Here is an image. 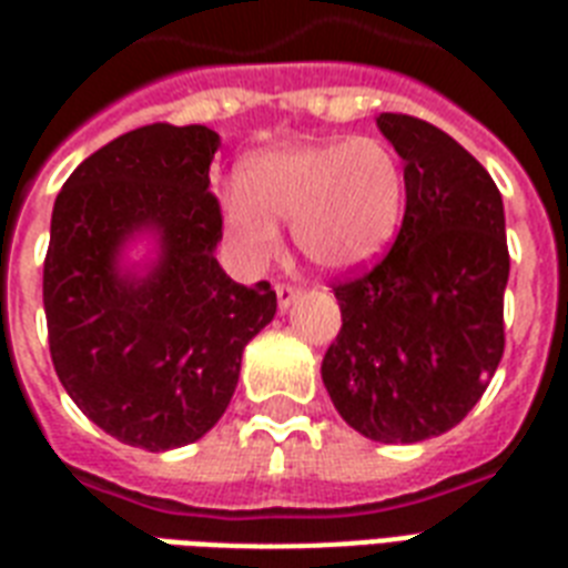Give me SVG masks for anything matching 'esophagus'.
Returning a JSON list of instances; mask_svg holds the SVG:
<instances>
[{
  "instance_id": "34e87169",
  "label": "esophagus",
  "mask_w": 568,
  "mask_h": 568,
  "mask_svg": "<svg viewBox=\"0 0 568 568\" xmlns=\"http://www.w3.org/2000/svg\"><path fill=\"white\" fill-rule=\"evenodd\" d=\"M297 297H301V288H294V285L285 283L276 285V303H280V310H288Z\"/></svg>"
}]
</instances>
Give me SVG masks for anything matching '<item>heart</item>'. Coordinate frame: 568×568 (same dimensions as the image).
<instances>
[{
  "instance_id": "heart-1",
  "label": "heart",
  "mask_w": 568,
  "mask_h": 568,
  "mask_svg": "<svg viewBox=\"0 0 568 568\" xmlns=\"http://www.w3.org/2000/svg\"><path fill=\"white\" fill-rule=\"evenodd\" d=\"M406 182L395 150L377 138L301 141L253 155L241 189L223 196L232 247L250 265L280 253V226L327 274L377 262L404 221Z\"/></svg>"
}]
</instances>
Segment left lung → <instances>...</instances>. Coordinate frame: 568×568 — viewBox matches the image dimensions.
I'll return each mask as SVG.
<instances>
[{
    "label": "left lung",
    "instance_id": "1",
    "mask_svg": "<svg viewBox=\"0 0 568 568\" xmlns=\"http://www.w3.org/2000/svg\"><path fill=\"white\" fill-rule=\"evenodd\" d=\"M377 126L404 159V223L383 262L333 288L342 329L321 377L354 430L413 445L463 422L501 363L510 253L475 155L409 114Z\"/></svg>",
    "mask_w": 568,
    "mask_h": 568
}]
</instances>
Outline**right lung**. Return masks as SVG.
Wrapping results in <instances>:
<instances>
[{"instance_id": "add662e5", "label": "right lung", "mask_w": 568, "mask_h": 568, "mask_svg": "<svg viewBox=\"0 0 568 568\" xmlns=\"http://www.w3.org/2000/svg\"><path fill=\"white\" fill-rule=\"evenodd\" d=\"M217 146L209 126H141L88 155L55 196L43 262L52 365L75 406L132 448H182L212 430L244 347L276 315L271 285H239L214 258ZM138 237L154 256L132 266Z\"/></svg>"}]
</instances>
